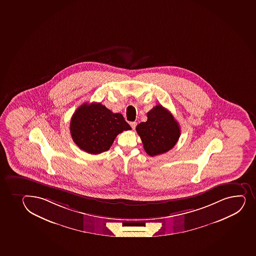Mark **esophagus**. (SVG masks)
Segmentation results:
<instances>
[{
  "label": "esophagus",
  "instance_id": "obj_1",
  "mask_svg": "<svg viewBox=\"0 0 256 256\" xmlns=\"http://www.w3.org/2000/svg\"><path fill=\"white\" fill-rule=\"evenodd\" d=\"M130 126H132V130H135V128L137 126V122H130Z\"/></svg>",
  "mask_w": 256,
  "mask_h": 256
}]
</instances>
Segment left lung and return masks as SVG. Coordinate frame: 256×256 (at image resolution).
Masks as SVG:
<instances>
[{
  "instance_id": "obj_1",
  "label": "left lung",
  "mask_w": 256,
  "mask_h": 256,
  "mask_svg": "<svg viewBox=\"0 0 256 256\" xmlns=\"http://www.w3.org/2000/svg\"><path fill=\"white\" fill-rule=\"evenodd\" d=\"M148 120L140 122L136 131L148 156L166 153L174 147L180 136L179 124L167 109L161 105L147 114Z\"/></svg>"
}]
</instances>
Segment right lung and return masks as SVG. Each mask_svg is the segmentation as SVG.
Here are the masks:
<instances>
[{"instance_id":"right-lung-1","label":"right lung","mask_w":256,"mask_h":256,"mask_svg":"<svg viewBox=\"0 0 256 256\" xmlns=\"http://www.w3.org/2000/svg\"><path fill=\"white\" fill-rule=\"evenodd\" d=\"M70 130L76 144L92 154L108 151L120 132L131 130L121 114H114L102 103H84L77 108Z\"/></svg>"}]
</instances>
